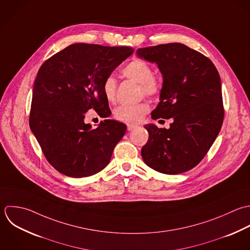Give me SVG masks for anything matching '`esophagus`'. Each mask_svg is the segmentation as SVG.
Returning <instances> with one entry per match:
<instances>
[{"instance_id":"obj_1","label":"esophagus","mask_w":250,"mask_h":250,"mask_svg":"<svg viewBox=\"0 0 250 250\" xmlns=\"http://www.w3.org/2000/svg\"><path fill=\"white\" fill-rule=\"evenodd\" d=\"M136 126H137V125H127V130H128V131H131V130H133Z\"/></svg>"}]
</instances>
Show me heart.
Wrapping results in <instances>:
<instances>
[{
  "mask_svg": "<svg viewBox=\"0 0 250 250\" xmlns=\"http://www.w3.org/2000/svg\"><path fill=\"white\" fill-rule=\"evenodd\" d=\"M123 75L141 85V91L147 96H155L161 91V83L153 76L152 67L144 60L136 58L130 61L122 71ZM102 91L107 101L114 102L117 96V81L110 76L105 79L102 84ZM150 111L146 102L135 105H120L114 111L115 118L125 124L139 123Z\"/></svg>",
  "mask_w": 250,
  "mask_h": 250,
  "instance_id": "heart-1",
  "label": "heart"
}]
</instances>
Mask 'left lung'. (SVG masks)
I'll use <instances>...</instances> for the list:
<instances>
[{
	"label": "left lung",
	"mask_w": 250,
	"mask_h": 250,
	"mask_svg": "<svg viewBox=\"0 0 250 250\" xmlns=\"http://www.w3.org/2000/svg\"><path fill=\"white\" fill-rule=\"evenodd\" d=\"M136 54L156 63L163 75L160 103L152 119H172L169 128L144 125L149 139L144 163L165 174L195 167L215 141L224 119L219 73L204 54L180 42L138 48Z\"/></svg>",
	"instance_id": "left-lung-1"
}]
</instances>
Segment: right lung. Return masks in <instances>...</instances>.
<instances>
[{"instance_id": "right-lung-1", "label": "right lung", "mask_w": 250, "mask_h": 250, "mask_svg": "<svg viewBox=\"0 0 250 250\" xmlns=\"http://www.w3.org/2000/svg\"><path fill=\"white\" fill-rule=\"evenodd\" d=\"M128 46L73 43L39 69L33 88L29 125L48 163L60 173L82 178L101 171L126 125L104 120L96 128L84 123L93 109L111 115L102 84L128 56Z\"/></svg>"}]
</instances>
